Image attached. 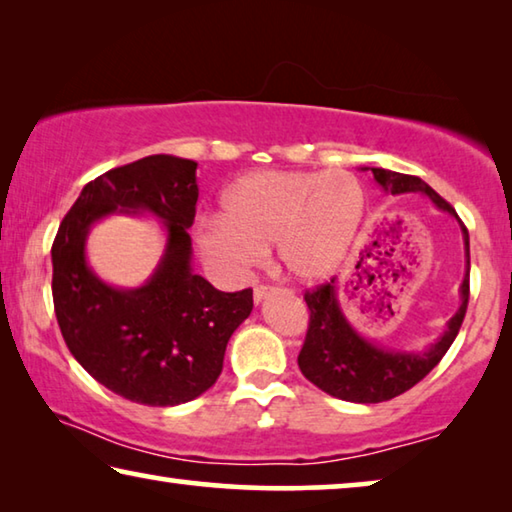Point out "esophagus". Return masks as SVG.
<instances>
[{"mask_svg": "<svg viewBox=\"0 0 512 512\" xmlns=\"http://www.w3.org/2000/svg\"><path fill=\"white\" fill-rule=\"evenodd\" d=\"M275 289L273 287H268V284H257L255 287V291H253V298H255V302L259 305V302H262L266 296H271Z\"/></svg>", "mask_w": 512, "mask_h": 512, "instance_id": "1", "label": "esophagus"}]
</instances>
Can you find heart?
Here are the masks:
<instances>
[{
	"mask_svg": "<svg viewBox=\"0 0 512 512\" xmlns=\"http://www.w3.org/2000/svg\"><path fill=\"white\" fill-rule=\"evenodd\" d=\"M363 214V187L348 171H255L221 196V219L196 230L198 253L239 275L275 248L282 271L320 280L341 264Z\"/></svg>",
	"mask_w": 512,
	"mask_h": 512,
	"instance_id": "heart-1",
	"label": "heart"
}]
</instances>
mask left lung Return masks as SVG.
<instances>
[{
    "instance_id": "1",
    "label": "left lung",
    "mask_w": 512,
    "mask_h": 512,
    "mask_svg": "<svg viewBox=\"0 0 512 512\" xmlns=\"http://www.w3.org/2000/svg\"><path fill=\"white\" fill-rule=\"evenodd\" d=\"M372 176L386 192H420L429 196L438 210L449 212L458 219L454 207L443 196L433 192L422 178L388 169H372ZM458 223L463 228L467 259V271L461 284V307L449 318L445 334L427 352L384 350L363 339L357 329L348 323L339 305L336 277L316 289L305 291L309 327L305 345L298 354V366L311 384L345 402L377 404L406 393L438 366L463 325L467 300H470V235H467V228L461 219H458Z\"/></svg>"
}]
</instances>
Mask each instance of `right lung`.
<instances>
[{
  "label": "right lung",
  "mask_w": 512,
  "mask_h": 512,
  "mask_svg": "<svg viewBox=\"0 0 512 512\" xmlns=\"http://www.w3.org/2000/svg\"><path fill=\"white\" fill-rule=\"evenodd\" d=\"M194 160L149 155L83 187L51 246V293L69 352L126 400L176 406L205 393L223 370L230 336L253 311V289L225 293L192 271L198 185ZM151 211L168 248L152 280L115 290L84 262V239L108 213Z\"/></svg>",
  "instance_id": "obj_1"
}]
</instances>
